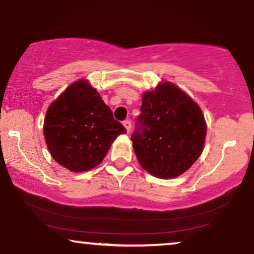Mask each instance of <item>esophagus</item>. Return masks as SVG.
Here are the masks:
<instances>
[{"instance_id": "esophagus-1", "label": "esophagus", "mask_w": 254, "mask_h": 254, "mask_svg": "<svg viewBox=\"0 0 254 254\" xmlns=\"http://www.w3.org/2000/svg\"><path fill=\"white\" fill-rule=\"evenodd\" d=\"M123 125L125 127V129H127V132H130V130H131V122L130 121H124L123 122Z\"/></svg>"}]
</instances>
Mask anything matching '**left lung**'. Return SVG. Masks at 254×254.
<instances>
[{
    "mask_svg": "<svg viewBox=\"0 0 254 254\" xmlns=\"http://www.w3.org/2000/svg\"><path fill=\"white\" fill-rule=\"evenodd\" d=\"M207 127L200 107L172 83L143 95L131 140L139 164L154 177L185 173L203 150Z\"/></svg>",
    "mask_w": 254,
    "mask_h": 254,
    "instance_id": "left-lung-1",
    "label": "left lung"
}]
</instances>
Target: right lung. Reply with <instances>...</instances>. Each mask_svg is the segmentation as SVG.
<instances>
[{
  "label": "right lung",
  "mask_w": 254,
  "mask_h": 254,
  "mask_svg": "<svg viewBox=\"0 0 254 254\" xmlns=\"http://www.w3.org/2000/svg\"><path fill=\"white\" fill-rule=\"evenodd\" d=\"M127 130L87 81H76L47 109L44 136L62 166L84 172L97 166L110 145Z\"/></svg>",
  "instance_id": "right-lung-1"
}]
</instances>
